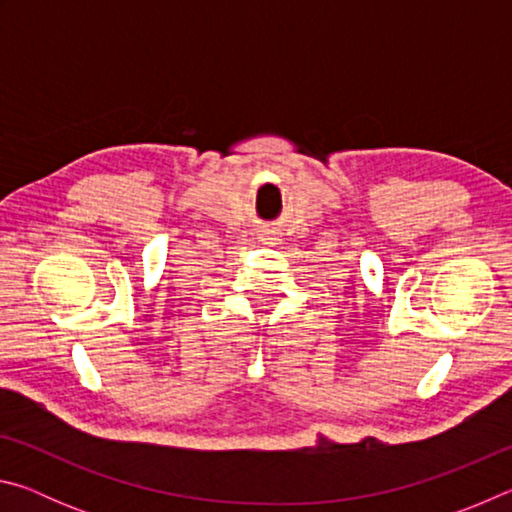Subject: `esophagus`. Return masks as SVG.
<instances>
[{
    "instance_id": "1",
    "label": "esophagus",
    "mask_w": 512,
    "mask_h": 512,
    "mask_svg": "<svg viewBox=\"0 0 512 512\" xmlns=\"http://www.w3.org/2000/svg\"><path fill=\"white\" fill-rule=\"evenodd\" d=\"M273 239H275V237H271V235H266V237H264V241H268V244H271Z\"/></svg>"
}]
</instances>
